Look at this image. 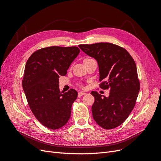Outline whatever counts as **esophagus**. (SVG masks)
Wrapping results in <instances>:
<instances>
[{"label":"esophagus","instance_id":"obj_1","mask_svg":"<svg viewBox=\"0 0 161 161\" xmlns=\"http://www.w3.org/2000/svg\"><path fill=\"white\" fill-rule=\"evenodd\" d=\"M85 94H86V93L84 92H79L78 93V96H79V97H80V96H81L82 95H85Z\"/></svg>","mask_w":161,"mask_h":161}]
</instances>
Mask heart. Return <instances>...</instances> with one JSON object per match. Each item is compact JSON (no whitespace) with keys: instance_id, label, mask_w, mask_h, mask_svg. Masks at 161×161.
<instances>
[{"instance_id":"b5f03b06","label":"heart","mask_w":161,"mask_h":161,"mask_svg":"<svg viewBox=\"0 0 161 161\" xmlns=\"http://www.w3.org/2000/svg\"><path fill=\"white\" fill-rule=\"evenodd\" d=\"M88 59H85L84 60V61H86V60H88Z\"/></svg>"}]
</instances>
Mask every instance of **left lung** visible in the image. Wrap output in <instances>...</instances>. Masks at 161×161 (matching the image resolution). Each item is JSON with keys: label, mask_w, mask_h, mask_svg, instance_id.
<instances>
[{"label": "left lung", "mask_w": 161, "mask_h": 161, "mask_svg": "<svg viewBox=\"0 0 161 161\" xmlns=\"http://www.w3.org/2000/svg\"><path fill=\"white\" fill-rule=\"evenodd\" d=\"M98 63L100 86L110 89L108 97L92 91V117L98 125L110 130L123 124L133 110L140 90L136 63L127 51L110 43L79 45Z\"/></svg>", "instance_id": "8db88e82"}]
</instances>
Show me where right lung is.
Listing matches in <instances>:
<instances>
[{
	"instance_id": "right-lung-1",
	"label": "right lung",
	"mask_w": 161,
	"mask_h": 161,
	"mask_svg": "<svg viewBox=\"0 0 161 161\" xmlns=\"http://www.w3.org/2000/svg\"><path fill=\"white\" fill-rule=\"evenodd\" d=\"M80 53L75 46H51L35 51L25 64L22 87L32 113L51 130L65 125L71 113L77 91L60 92L59 77L65 76Z\"/></svg>"
}]
</instances>
